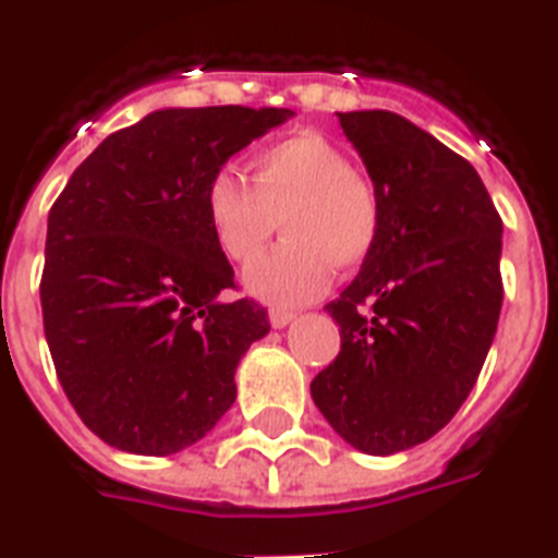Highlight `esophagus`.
<instances>
[{
    "label": "esophagus",
    "instance_id": "esophagus-1",
    "mask_svg": "<svg viewBox=\"0 0 558 558\" xmlns=\"http://www.w3.org/2000/svg\"><path fill=\"white\" fill-rule=\"evenodd\" d=\"M294 320V312L289 310H271L269 312V324L275 326V329H283V326H289Z\"/></svg>",
    "mask_w": 558,
    "mask_h": 558
}]
</instances>
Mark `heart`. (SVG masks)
I'll return each instance as SVG.
<instances>
[{"mask_svg":"<svg viewBox=\"0 0 558 558\" xmlns=\"http://www.w3.org/2000/svg\"><path fill=\"white\" fill-rule=\"evenodd\" d=\"M252 185L232 171L208 177L203 206L217 246L234 264L255 260L283 223V243L246 271V289L266 303L320 294L332 269L350 271L373 255L381 206L369 180L318 131H301L248 160Z\"/></svg>","mask_w":558,"mask_h":558,"instance_id":"obj_1","label":"heart"}]
</instances>
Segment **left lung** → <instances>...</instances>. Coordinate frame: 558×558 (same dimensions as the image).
I'll use <instances>...</instances> for the list:
<instances>
[{
	"instance_id": "obj_1",
	"label": "left lung",
	"mask_w": 558,
	"mask_h": 558,
	"mask_svg": "<svg viewBox=\"0 0 558 558\" xmlns=\"http://www.w3.org/2000/svg\"><path fill=\"white\" fill-rule=\"evenodd\" d=\"M381 206L373 255L326 312L341 352L312 401L355 450L433 438L468 401L499 326L501 217L478 171L392 111L338 114Z\"/></svg>"
}]
</instances>
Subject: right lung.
<instances>
[{
	"label": "right lung",
	"mask_w": 558,
	"mask_h": 558,
	"mask_svg": "<svg viewBox=\"0 0 558 558\" xmlns=\"http://www.w3.org/2000/svg\"><path fill=\"white\" fill-rule=\"evenodd\" d=\"M289 108H162L114 131L48 215L45 341L85 427L117 450L171 456L234 404V369L269 332L208 229V177Z\"/></svg>",
	"instance_id": "add662e5"
}]
</instances>
